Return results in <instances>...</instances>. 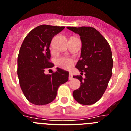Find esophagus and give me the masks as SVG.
I'll return each instance as SVG.
<instances>
[{"label": "esophagus", "mask_w": 131, "mask_h": 131, "mask_svg": "<svg viewBox=\"0 0 131 131\" xmlns=\"http://www.w3.org/2000/svg\"><path fill=\"white\" fill-rule=\"evenodd\" d=\"M72 79H73V77H72V74L71 72H70L69 75V79L70 81H71V80H72Z\"/></svg>", "instance_id": "obj_1"}]
</instances>
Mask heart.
Here are the masks:
<instances>
[{
  "mask_svg": "<svg viewBox=\"0 0 131 131\" xmlns=\"http://www.w3.org/2000/svg\"><path fill=\"white\" fill-rule=\"evenodd\" d=\"M56 63L61 68L69 69L74 64V60L69 57H59L56 60Z\"/></svg>",
  "mask_w": 131,
  "mask_h": 131,
  "instance_id": "1",
  "label": "heart"
}]
</instances>
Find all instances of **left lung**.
Masks as SVG:
<instances>
[{
  "mask_svg": "<svg viewBox=\"0 0 131 131\" xmlns=\"http://www.w3.org/2000/svg\"><path fill=\"white\" fill-rule=\"evenodd\" d=\"M69 30L79 35L82 47L76 68L85 78L73 76L81 86L73 91L74 99L80 104L93 105L102 97L112 76L113 60L111 47L103 36L90 26L71 27Z\"/></svg>",
  "mask_w": 131,
  "mask_h": 131,
  "instance_id": "left-lung-1",
  "label": "left lung"
}]
</instances>
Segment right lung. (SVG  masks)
I'll use <instances>...</instances> for the list:
<instances>
[{
  "instance_id": "obj_1",
  "label": "right lung",
  "mask_w": 131,
  "mask_h": 131,
  "mask_svg": "<svg viewBox=\"0 0 131 131\" xmlns=\"http://www.w3.org/2000/svg\"><path fill=\"white\" fill-rule=\"evenodd\" d=\"M64 26L42 25L26 35L18 56V79L26 99L36 105L51 103L57 96L59 86L69 80V72L60 68L52 74H45V70L54 67L50 59V42L54 35Z\"/></svg>"
}]
</instances>
